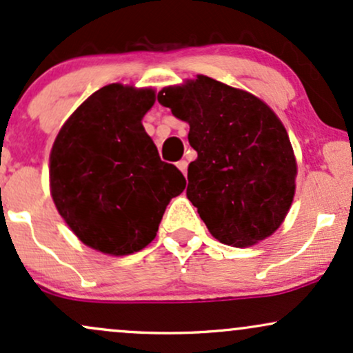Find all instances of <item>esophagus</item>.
<instances>
[{
    "instance_id": "obj_1",
    "label": "esophagus",
    "mask_w": 353,
    "mask_h": 353,
    "mask_svg": "<svg viewBox=\"0 0 353 353\" xmlns=\"http://www.w3.org/2000/svg\"><path fill=\"white\" fill-rule=\"evenodd\" d=\"M177 168H179L182 174L185 176V172H188V161H179V163H177Z\"/></svg>"
}]
</instances>
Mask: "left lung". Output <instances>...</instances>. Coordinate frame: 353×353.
Instances as JSON below:
<instances>
[{
    "mask_svg": "<svg viewBox=\"0 0 353 353\" xmlns=\"http://www.w3.org/2000/svg\"><path fill=\"white\" fill-rule=\"evenodd\" d=\"M157 101L189 123L197 159L188 169V197L209 232L245 247L277 230L292 204L297 164L272 109L208 76L165 88Z\"/></svg>",
    "mask_w": 353,
    "mask_h": 353,
    "instance_id": "8db88e82",
    "label": "left lung"
}]
</instances>
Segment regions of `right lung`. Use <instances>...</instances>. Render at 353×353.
I'll return each instance as SVG.
<instances>
[{
  "instance_id": "add662e5",
  "label": "right lung",
  "mask_w": 353,
  "mask_h": 353,
  "mask_svg": "<svg viewBox=\"0 0 353 353\" xmlns=\"http://www.w3.org/2000/svg\"><path fill=\"white\" fill-rule=\"evenodd\" d=\"M152 89L109 84L91 94L61 128L50 157L51 196L84 244L111 255L144 249L156 237L182 172L161 161L143 116Z\"/></svg>"
}]
</instances>
